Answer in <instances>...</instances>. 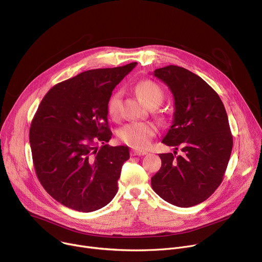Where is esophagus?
<instances>
[{
  "mask_svg": "<svg viewBox=\"0 0 262 262\" xmlns=\"http://www.w3.org/2000/svg\"><path fill=\"white\" fill-rule=\"evenodd\" d=\"M148 152L145 151V150H137V149H133L130 150V156L135 157V156H144V155H147Z\"/></svg>",
  "mask_w": 262,
  "mask_h": 262,
  "instance_id": "obj_1",
  "label": "esophagus"
}]
</instances>
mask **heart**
Here are the masks:
<instances>
[{
    "instance_id": "1",
    "label": "heart",
    "mask_w": 262,
    "mask_h": 262,
    "mask_svg": "<svg viewBox=\"0 0 262 262\" xmlns=\"http://www.w3.org/2000/svg\"><path fill=\"white\" fill-rule=\"evenodd\" d=\"M136 93L138 97L150 108H156L164 100L163 90L151 80H143L137 84ZM120 104V93L117 92L107 102V113L111 117L116 118L119 115ZM158 132L157 126L150 122H130L124 124L118 130V138L124 144L142 149L148 146L150 140Z\"/></svg>"
}]
</instances>
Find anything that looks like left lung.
<instances>
[{"label": "left lung", "instance_id": "1", "mask_svg": "<svg viewBox=\"0 0 262 262\" xmlns=\"http://www.w3.org/2000/svg\"><path fill=\"white\" fill-rule=\"evenodd\" d=\"M154 75L173 95V121L162 143L176 150L159 155L162 166L151 178V187L169 204L192 207L223 182L233 147L227 112L217 93L187 69L167 66ZM179 147L182 155L176 152Z\"/></svg>", "mask_w": 262, "mask_h": 262}]
</instances>
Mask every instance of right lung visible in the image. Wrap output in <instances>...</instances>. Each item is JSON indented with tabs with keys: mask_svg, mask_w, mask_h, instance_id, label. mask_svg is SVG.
Listing matches in <instances>:
<instances>
[{
	"mask_svg": "<svg viewBox=\"0 0 262 262\" xmlns=\"http://www.w3.org/2000/svg\"><path fill=\"white\" fill-rule=\"evenodd\" d=\"M136 64L85 71L55 84L38 105L29 133L35 172L46 191L70 209L96 211L118 191L129 149L106 144L107 102Z\"/></svg>",
	"mask_w": 262,
	"mask_h": 262,
	"instance_id": "obj_1",
	"label": "right lung"
}]
</instances>
